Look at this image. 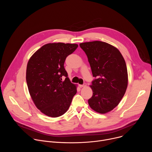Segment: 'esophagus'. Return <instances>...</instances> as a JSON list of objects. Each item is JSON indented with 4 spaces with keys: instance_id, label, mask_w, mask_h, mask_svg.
<instances>
[{
    "instance_id": "obj_1",
    "label": "esophagus",
    "mask_w": 152,
    "mask_h": 152,
    "mask_svg": "<svg viewBox=\"0 0 152 152\" xmlns=\"http://www.w3.org/2000/svg\"><path fill=\"white\" fill-rule=\"evenodd\" d=\"M86 83H83L82 85H79V86L80 88H82V87H85V86H86Z\"/></svg>"
}]
</instances>
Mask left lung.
Wrapping results in <instances>:
<instances>
[{"mask_svg": "<svg viewBox=\"0 0 152 152\" xmlns=\"http://www.w3.org/2000/svg\"><path fill=\"white\" fill-rule=\"evenodd\" d=\"M79 45L87 56L95 77L91 85L93 94L88 104L99 113L111 111L118 104L127 86L125 61L117 48L106 42L95 41Z\"/></svg>", "mask_w": 152, "mask_h": 152, "instance_id": "left-lung-1", "label": "left lung"}]
</instances>
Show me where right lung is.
I'll return each instance as SVG.
<instances>
[{"instance_id": "obj_1", "label": "right lung", "mask_w": 152, "mask_h": 152, "mask_svg": "<svg viewBox=\"0 0 152 152\" xmlns=\"http://www.w3.org/2000/svg\"><path fill=\"white\" fill-rule=\"evenodd\" d=\"M76 44L49 43L30 58L26 69V82L35 106L45 115L58 117L66 113L76 86L64 68L66 58L77 48ZM64 77V81L61 79Z\"/></svg>"}]
</instances>
